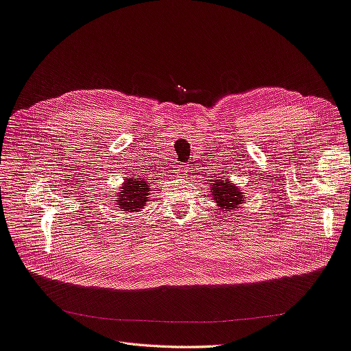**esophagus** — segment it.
<instances>
[{"instance_id":"1","label":"esophagus","mask_w":351,"mask_h":351,"mask_svg":"<svg viewBox=\"0 0 351 351\" xmlns=\"http://www.w3.org/2000/svg\"><path fill=\"white\" fill-rule=\"evenodd\" d=\"M177 173H178V176H184V174H186V168L180 167V168L177 169Z\"/></svg>"}]
</instances>
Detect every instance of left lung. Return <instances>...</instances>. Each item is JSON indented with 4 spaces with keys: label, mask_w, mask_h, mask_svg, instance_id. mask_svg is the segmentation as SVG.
Instances as JSON below:
<instances>
[{
    "label": "left lung",
    "mask_w": 351,
    "mask_h": 351,
    "mask_svg": "<svg viewBox=\"0 0 351 351\" xmlns=\"http://www.w3.org/2000/svg\"><path fill=\"white\" fill-rule=\"evenodd\" d=\"M208 182H210V193L217 210L223 213H232L238 210V208H242L245 204V193L239 186L230 182V178H227V176L217 177L215 180H208Z\"/></svg>",
    "instance_id": "1"
}]
</instances>
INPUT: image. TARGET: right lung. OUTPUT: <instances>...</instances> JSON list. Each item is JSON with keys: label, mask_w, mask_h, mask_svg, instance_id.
Returning <instances> with one entry per match:
<instances>
[{"label": "right lung", "mask_w": 351, "mask_h": 351, "mask_svg": "<svg viewBox=\"0 0 351 351\" xmlns=\"http://www.w3.org/2000/svg\"><path fill=\"white\" fill-rule=\"evenodd\" d=\"M115 205L124 213H138L149 202V195L152 187L143 176H131L124 178L121 187H117Z\"/></svg>", "instance_id": "obj_1"}]
</instances>
